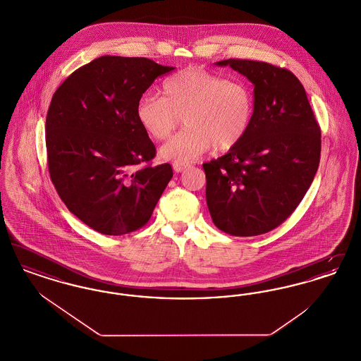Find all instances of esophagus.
Wrapping results in <instances>:
<instances>
[{"instance_id": "obj_1", "label": "esophagus", "mask_w": 361, "mask_h": 361, "mask_svg": "<svg viewBox=\"0 0 361 361\" xmlns=\"http://www.w3.org/2000/svg\"><path fill=\"white\" fill-rule=\"evenodd\" d=\"M189 164H187V162H178V161H176L174 164H173V169L176 171V172H184V171H187L188 169Z\"/></svg>"}]
</instances>
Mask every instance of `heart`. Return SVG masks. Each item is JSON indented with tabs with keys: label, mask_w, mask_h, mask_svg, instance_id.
Masks as SVG:
<instances>
[{
	"label": "heart",
	"mask_w": 361,
	"mask_h": 361,
	"mask_svg": "<svg viewBox=\"0 0 361 361\" xmlns=\"http://www.w3.org/2000/svg\"><path fill=\"white\" fill-rule=\"evenodd\" d=\"M161 93L140 97L135 115L142 130L155 140L171 137L183 118L187 127L161 150L174 162L192 161L212 146L228 152L240 145L253 123L255 96L238 78L227 80L188 66L166 78Z\"/></svg>",
	"instance_id": "obj_1"
}]
</instances>
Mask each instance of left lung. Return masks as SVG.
I'll return each mask as SVG.
<instances>
[{"instance_id": "1", "label": "left lung", "mask_w": 361, "mask_h": 361, "mask_svg": "<svg viewBox=\"0 0 361 361\" xmlns=\"http://www.w3.org/2000/svg\"><path fill=\"white\" fill-rule=\"evenodd\" d=\"M255 85L249 133L227 154L203 164L214 224L234 237L265 234L299 206L319 166L321 127L296 75L272 63L226 59Z\"/></svg>"}]
</instances>
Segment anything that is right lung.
I'll list each match as a JSON object with an SVG mask.
<instances>
[{
	"label": "right lung",
	"instance_id": "obj_1",
	"mask_svg": "<svg viewBox=\"0 0 361 361\" xmlns=\"http://www.w3.org/2000/svg\"><path fill=\"white\" fill-rule=\"evenodd\" d=\"M174 68L149 58L104 55L73 71L46 118L47 165L61 200L106 235L137 231L173 177L153 165L155 146L137 121L142 94Z\"/></svg>",
	"mask_w": 361,
	"mask_h": 361
}]
</instances>
